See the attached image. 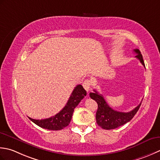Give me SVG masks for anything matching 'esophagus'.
<instances>
[{
	"instance_id": "34e87169",
	"label": "esophagus",
	"mask_w": 160,
	"mask_h": 160,
	"mask_svg": "<svg viewBox=\"0 0 160 160\" xmlns=\"http://www.w3.org/2000/svg\"><path fill=\"white\" fill-rule=\"evenodd\" d=\"M91 81L88 79H86V81H83V86L84 88V89L86 91H89L90 89V86H91Z\"/></svg>"
}]
</instances>
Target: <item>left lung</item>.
<instances>
[{
    "mask_svg": "<svg viewBox=\"0 0 160 160\" xmlns=\"http://www.w3.org/2000/svg\"><path fill=\"white\" fill-rule=\"evenodd\" d=\"M134 52L137 54L135 57L138 58L145 67L144 62L140 51L138 49H135ZM94 92L90 93V97L91 99L95 101L98 105V110L96 113V122L97 124L103 129H115L130 122L135 115L141 106L140 103L135 108L128 112L116 111L108 105L102 94H99L95 90H94Z\"/></svg>",
    "mask_w": 160,
    "mask_h": 160,
    "instance_id": "8db88e82",
    "label": "left lung"
}]
</instances>
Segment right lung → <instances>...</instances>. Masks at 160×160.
Segmentation results:
<instances>
[{
	"label": "right lung",
	"mask_w": 160,
	"mask_h": 160,
	"mask_svg": "<svg viewBox=\"0 0 160 160\" xmlns=\"http://www.w3.org/2000/svg\"><path fill=\"white\" fill-rule=\"evenodd\" d=\"M86 91L81 85H78L74 89L68 99L66 105L61 111L53 117L45 119H34L29 117L35 124L51 130H59L69 125L72 119L74 110L78 104L86 96Z\"/></svg>",
	"instance_id": "right-lung-1"
}]
</instances>
